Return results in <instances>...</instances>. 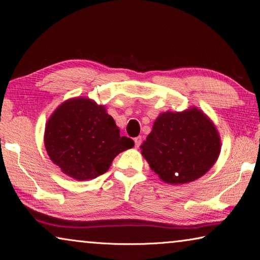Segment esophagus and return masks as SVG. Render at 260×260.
<instances>
[{
	"label": "esophagus",
	"instance_id": "obj_1",
	"mask_svg": "<svg viewBox=\"0 0 260 260\" xmlns=\"http://www.w3.org/2000/svg\"><path fill=\"white\" fill-rule=\"evenodd\" d=\"M134 143H135V147H140V145L142 144V137L141 136L135 137Z\"/></svg>",
	"mask_w": 260,
	"mask_h": 260
}]
</instances>
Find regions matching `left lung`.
<instances>
[{"label":"left lung","mask_w":260,"mask_h":260,"mask_svg":"<svg viewBox=\"0 0 260 260\" xmlns=\"http://www.w3.org/2000/svg\"><path fill=\"white\" fill-rule=\"evenodd\" d=\"M141 148L159 179L176 185L206 174L218 159L221 141L208 116L192 107L159 115Z\"/></svg>","instance_id":"obj_1"}]
</instances>
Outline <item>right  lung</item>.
<instances>
[{"label":"right lung","mask_w":260,"mask_h":260,"mask_svg":"<svg viewBox=\"0 0 260 260\" xmlns=\"http://www.w3.org/2000/svg\"><path fill=\"white\" fill-rule=\"evenodd\" d=\"M45 146L51 161L78 181L107 172L120 152L134 146L120 136L115 120L102 105L88 98L62 103L48 119Z\"/></svg>","instance_id":"right-lung-1"}]
</instances>
